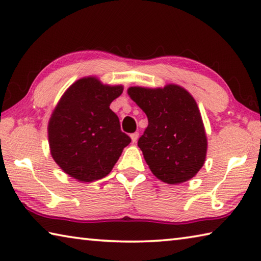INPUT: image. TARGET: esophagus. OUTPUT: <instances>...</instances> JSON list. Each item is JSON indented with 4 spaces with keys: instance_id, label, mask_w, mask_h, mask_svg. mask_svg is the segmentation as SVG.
I'll list each match as a JSON object with an SVG mask.
<instances>
[{
    "instance_id": "esophagus-1",
    "label": "esophagus",
    "mask_w": 261,
    "mask_h": 261,
    "mask_svg": "<svg viewBox=\"0 0 261 261\" xmlns=\"http://www.w3.org/2000/svg\"><path fill=\"white\" fill-rule=\"evenodd\" d=\"M130 137H131L132 143H136L137 139H138V137H139V134H138V132H135V134H131Z\"/></svg>"
}]
</instances>
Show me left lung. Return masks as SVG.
Wrapping results in <instances>:
<instances>
[{
  "label": "left lung",
  "mask_w": 261,
  "mask_h": 261,
  "mask_svg": "<svg viewBox=\"0 0 261 261\" xmlns=\"http://www.w3.org/2000/svg\"><path fill=\"white\" fill-rule=\"evenodd\" d=\"M127 94L148 118L138 146L153 175L168 184L194 177L206 160L207 137L193 96L176 84L132 86Z\"/></svg>",
  "instance_id": "1"
}]
</instances>
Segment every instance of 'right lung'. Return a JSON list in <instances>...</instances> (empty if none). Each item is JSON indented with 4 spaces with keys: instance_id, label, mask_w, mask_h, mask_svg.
<instances>
[{
    "instance_id": "add662e5",
    "label": "right lung",
    "mask_w": 261,
    "mask_h": 261,
    "mask_svg": "<svg viewBox=\"0 0 261 261\" xmlns=\"http://www.w3.org/2000/svg\"><path fill=\"white\" fill-rule=\"evenodd\" d=\"M122 92V85H105L90 76L74 82L57 102L48 122V141L54 161L70 177L103 178L131 143L109 108Z\"/></svg>"
}]
</instances>
